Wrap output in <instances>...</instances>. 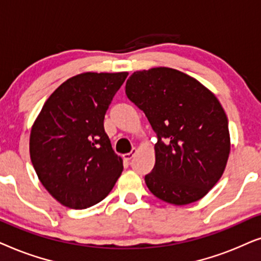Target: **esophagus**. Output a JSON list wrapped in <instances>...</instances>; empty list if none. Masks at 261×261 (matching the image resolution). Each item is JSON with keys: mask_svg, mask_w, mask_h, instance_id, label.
Returning a JSON list of instances; mask_svg holds the SVG:
<instances>
[{"mask_svg": "<svg viewBox=\"0 0 261 261\" xmlns=\"http://www.w3.org/2000/svg\"><path fill=\"white\" fill-rule=\"evenodd\" d=\"M137 152H138V149H137V148H134L133 150H131L130 152H127V154H125V155H124V159L126 160V161H128V160L133 159L134 156L137 154Z\"/></svg>", "mask_w": 261, "mask_h": 261, "instance_id": "1", "label": "esophagus"}]
</instances>
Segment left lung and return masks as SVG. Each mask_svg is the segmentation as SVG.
<instances>
[{"mask_svg": "<svg viewBox=\"0 0 261 261\" xmlns=\"http://www.w3.org/2000/svg\"><path fill=\"white\" fill-rule=\"evenodd\" d=\"M125 93L158 135L155 166L144 178L150 192L173 205L201 199L221 179L230 152L218 99L192 76L167 67L135 71Z\"/></svg>", "mask_w": 261, "mask_h": 261, "instance_id": "1", "label": "left lung"}]
</instances>
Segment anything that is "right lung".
Instances as JSON below:
<instances>
[{"label": "right lung", "instance_id": "1", "mask_svg": "<svg viewBox=\"0 0 261 261\" xmlns=\"http://www.w3.org/2000/svg\"><path fill=\"white\" fill-rule=\"evenodd\" d=\"M128 72H82L45 101L30 136L38 179L62 205L81 210L109 196L123 172L103 118Z\"/></svg>", "mask_w": 261, "mask_h": 261}]
</instances>
